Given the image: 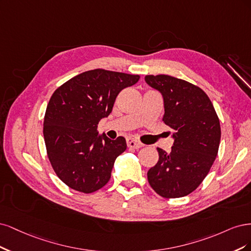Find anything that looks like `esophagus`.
Wrapping results in <instances>:
<instances>
[{"label":"esophagus","instance_id":"obj_1","mask_svg":"<svg viewBox=\"0 0 251 251\" xmlns=\"http://www.w3.org/2000/svg\"><path fill=\"white\" fill-rule=\"evenodd\" d=\"M127 146L128 148H132V149H139L144 146V144H142L139 140L136 139L135 136H130L127 139Z\"/></svg>","mask_w":251,"mask_h":251}]
</instances>
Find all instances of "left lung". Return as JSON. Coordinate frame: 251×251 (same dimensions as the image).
Instances as JSON below:
<instances>
[{
    "instance_id": "8db88e82",
    "label": "left lung",
    "mask_w": 251,
    "mask_h": 251,
    "mask_svg": "<svg viewBox=\"0 0 251 251\" xmlns=\"http://www.w3.org/2000/svg\"><path fill=\"white\" fill-rule=\"evenodd\" d=\"M145 81L163 95V121L174 130L171 152L157 148L159 158L147 173L148 181L164 198L187 196L203 181L216 159L219 118L207 95L185 80L147 75Z\"/></svg>"
}]
</instances>
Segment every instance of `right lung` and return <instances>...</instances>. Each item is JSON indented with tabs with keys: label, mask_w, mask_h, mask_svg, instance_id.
<instances>
[{
	"label": "right lung",
	"mask_w": 251,
	"mask_h": 251,
	"mask_svg": "<svg viewBox=\"0 0 251 251\" xmlns=\"http://www.w3.org/2000/svg\"><path fill=\"white\" fill-rule=\"evenodd\" d=\"M139 79L96 69L73 77L53 93L44 120L46 148L56 175L71 189L88 194L109 181L126 140H110L97 128L109 116L119 93Z\"/></svg>",
	"instance_id": "1"
}]
</instances>
